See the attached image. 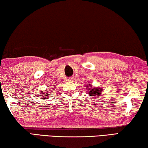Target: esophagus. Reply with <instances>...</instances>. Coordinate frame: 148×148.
Segmentation results:
<instances>
[{
  "label": "esophagus",
  "mask_w": 148,
  "mask_h": 148,
  "mask_svg": "<svg viewBox=\"0 0 148 148\" xmlns=\"http://www.w3.org/2000/svg\"><path fill=\"white\" fill-rule=\"evenodd\" d=\"M69 81H73V78H69Z\"/></svg>",
  "instance_id": "1"
}]
</instances>
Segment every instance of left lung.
I'll use <instances>...</instances> for the list:
<instances>
[{
  "label": "left lung",
  "mask_w": 148,
  "mask_h": 148,
  "mask_svg": "<svg viewBox=\"0 0 148 148\" xmlns=\"http://www.w3.org/2000/svg\"><path fill=\"white\" fill-rule=\"evenodd\" d=\"M86 88H88V94L89 96H100L101 94V92H102V89L101 88H92L91 84L90 85H88L86 84Z\"/></svg>",
  "instance_id": "8db88e82"
}]
</instances>
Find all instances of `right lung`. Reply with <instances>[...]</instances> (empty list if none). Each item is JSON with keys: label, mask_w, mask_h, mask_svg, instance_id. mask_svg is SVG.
Instances as JSON below:
<instances>
[{"label": "right lung", "mask_w": 148, "mask_h": 148, "mask_svg": "<svg viewBox=\"0 0 148 148\" xmlns=\"http://www.w3.org/2000/svg\"><path fill=\"white\" fill-rule=\"evenodd\" d=\"M48 90L47 91H46V95L45 94V93H40L39 94H40V96H41L42 95V94H45V95H42V96H41V98H42V99H45V100H47V99H48V98H49L50 97V95H51V94H48Z\"/></svg>", "instance_id": "1"}]
</instances>
